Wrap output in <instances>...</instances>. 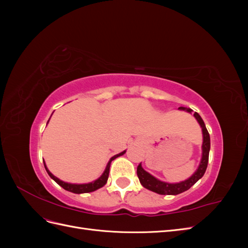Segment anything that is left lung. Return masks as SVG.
I'll use <instances>...</instances> for the list:
<instances>
[{
	"label": "left lung",
	"mask_w": 248,
	"mask_h": 248,
	"mask_svg": "<svg viewBox=\"0 0 248 248\" xmlns=\"http://www.w3.org/2000/svg\"><path fill=\"white\" fill-rule=\"evenodd\" d=\"M180 110H186L187 112H192V109L190 108H186L183 107L179 108ZM194 118L197 119V121L199 122L202 132V158L201 162L199 164V168L197 170L193 172L192 176L189 177L188 179L184 180V181H181L179 183H168V182H163L160 181L151 174H149L148 171H146L141 167V163L139 164L138 170H137V174L140 179V184L145 187V188L151 190L153 192H156L158 194H164V196H176V194L182 193L186 190H188L192 185L196 184L199 180L204 176L207 166H208V160H209V152H210V136L209 132L206 128V125L202 121V119L201 116L198 114V112H194L193 114Z\"/></svg>",
	"instance_id": "left-lung-1"
}]
</instances>
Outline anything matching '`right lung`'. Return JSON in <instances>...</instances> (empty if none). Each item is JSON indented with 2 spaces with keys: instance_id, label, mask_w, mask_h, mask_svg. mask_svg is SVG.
<instances>
[{
  "instance_id": "obj_1",
  "label": "right lung",
  "mask_w": 248,
  "mask_h": 248,
  "mask_svg": "<svg viewBox=\"0 0 248 248\" xmlns=\"http://www.w3.org/2000/svg\"><path fill=\"white\" fill-rule=\"evenodd\" d=\"M47 123H48V122H47ZM125 152H126V150H125V151L121 152V153H119V154H117V155H115V156H112L111 158L109 159V161H108V166H107L106 170H104L103 174H102L98 179H96L95 181L90 182V183H85V184H73V183L64 182V181H62V180H60L59 178H57L56 176H54V175L51 174V172L48 170V169L46 168V162H44V160H43V163H44V168H46L48 176H49L52 180H54L55 182H57L60 186L63 187V188H64L65 190L73 192V193H78V194H79V193H87V192H92V191H95V190H97V189H99V188H101L102 186H104V185L107 184L108 179L109 167H110L111 161L114 160V159H116L117 157L122 156L123 154H125Z\"/></svg>"
}]
</instances>
